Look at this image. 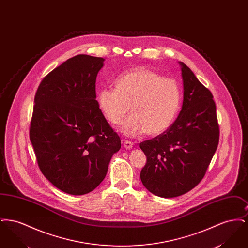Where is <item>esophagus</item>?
I'll return each mask as SVG.
<instances>
[{"label": "esophagus", "instance_id": "obj_1", "mask_svg": "<svg viewBox=\"0 0 248 248\" xmlns=\"http://www.w3.org/2000/svg\"><path fill=\"white\" fill-rule=\"evenodd\" d=\"M133 142L131 141H124V148H125L126 150H130L133 148Z\"/></svg>", "mask_w": 248, "mask_h": 248}]
</instances>
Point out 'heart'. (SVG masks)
<instances>
[{"label": "heart", "mask_w": 248, "mask_h": 248, "mask_svg": "<svg viewBox=\"0 0 248 248\" xmlns=\"http://www.w3.org/2000/svg\"><path fill=\"white\" fill-rule=\"evenodd\" d=\"M115 89L102 88L96 94L97 105L111 124L118 125L127 137L146 132L151 137L162 135L177 117L181 104V91L172 78L163 77L146 68H135L118 76Z\"/></svg>", "instance_id": "heart-1"}]
</instances>
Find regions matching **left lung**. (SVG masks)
Listing matches in <instances>:
<instances>
[{"mask_svg": "<svg viewBox=\"0 0 248 248\" xmlns=\"http://www.w3.org/2000/svg\"><path fill=\"white\" fill-rule=\"evenodd\" d=\"M183 103L173 124L153 140L140 143L147 157L140 178L144 187L163 198L177 197L199 184L219 140L211 92L183 62Z\"/></svg>", "mask_w": 248, "mask_h": 248, "instance_id": "1", "label": "left lung"}]
</instances>
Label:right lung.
Listing matches in <instances>:
<instances>
[{"label":"right lung","mask_w":248,"mask_h":248,"mask_svg":"<svg viewBox=\"0 0 248 248\" xmlns=\"http://www.w3.org/2000/svg\"><path fill=\"white\" fill-rule=\"evenodd\" d=\"M104 60L77 55L46 75L36 92L30 140L38 165L55 187L71 195L94 190L121 149L95 99Z\"/></svg>","instance_id":"obj_1"}]
</instances>
